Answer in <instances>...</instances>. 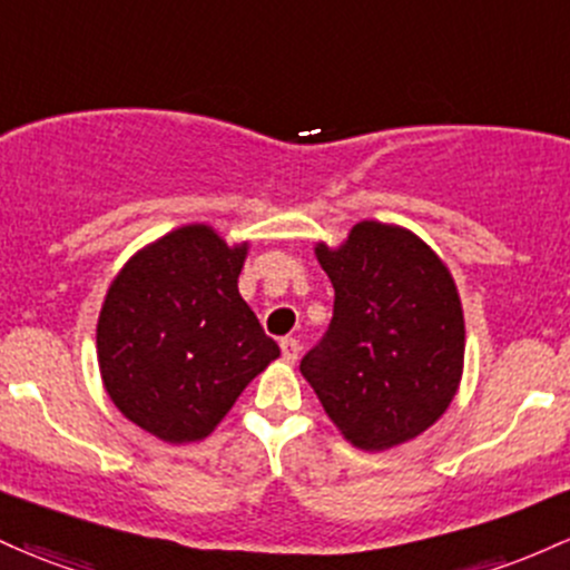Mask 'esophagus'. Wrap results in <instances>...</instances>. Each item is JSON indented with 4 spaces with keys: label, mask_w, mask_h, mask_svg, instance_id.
Segmentation results:
<instances>
[{
    "label": "esophagus",
    "mask_w": 570,
    "mask_h": 570,
    "mask_svg": "<svg viewBox=\"0 0 570 570\" xmlns=\"http://www.w3.org/2000/svg\"><path fill=\"white\" fill-rule=\"evenodd\" d=\"M281 354H284L286 362H295L299 354V343L295 337H281Z\"/></svg>",
    "instance_id": "34e87169"
}]
</instances>
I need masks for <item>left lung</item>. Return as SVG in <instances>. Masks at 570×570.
Here are the masks:
<instances>
[{
	"label": "left lung",
	"instance_id": "8db88e82",
	"mask_svg": "<svg viewBox=\"0 0 570 570\" xmlns=\"http://www.w3.org/2000/svg\"><path fill=\"white\" fill-rule=\"evenodd\" d=\"M333 322L299 360L354 446L381 452L430 428L458 392L465 322L452 275L409 229L360 222L337 252L316 248Z\"/></svg>",
	"mask_w": 570,
	"mask_h": 570
}]
</instances>
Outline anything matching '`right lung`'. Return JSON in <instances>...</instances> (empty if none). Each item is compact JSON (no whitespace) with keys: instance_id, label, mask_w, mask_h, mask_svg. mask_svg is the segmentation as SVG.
Wrapping results in <instances>:
<instances>
[{"instance_id":"right-lung-1","label":"right lung","mask_w":570,"mask_h":570,"mask_svg":"<svg viewBox=\"0 0 570 570\" xmlns=\"http://www.w3.org/2000/svg\"><path fill=\"white\" fill-rule=\"evenodd\" d=\"M246 243L205 224L151 243L110 284L97 324L105 390L129 422L167 443L199 441L278 356L237 292Z\"/></svg>"}]
</instances>
